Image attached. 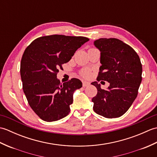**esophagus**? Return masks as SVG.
Masks as SVG:
<instances>
[{
    "label": "esophagus",
    "mask_w": 157,
    "mask_h": 157,
    "mask_svg": "<svg viewBox=\"0 0 157 157\" xmlns=\"http://www.w3.org/2000/svg\"><path fill=\"white\" fill-rule=\"evenodd\" d=\"M90 82H86V81H84V82H82V84H83V87H86V86H88L89 85H90Z\"/></svg>",
    "instance_id": "esophagus-1"
}]
</instances>
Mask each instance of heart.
Here are the masks:
<instances>
[{
    "instance_id": "1",
    "label": "heart",
    "mask_w": 157,
    "mask_h": 157,
    "mask_svg": "<svg viewBox=\"0 0 157 157\" xmlns=\"http://www.w3.org/2000/svg\"><path fill=\"white\" fill-rule=\"evenodd\" d=\"M80 73L83 77H84V78H88L90 75V71L88 69H84L82 70Z\"/></svg>"
}]
</instances>
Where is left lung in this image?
<instances>
[{
	"mask_svg": "<svg viewBox=\"0 0 157 157\" xmlns=\"http://www.w3.org/2000/svg\"><path fill=\"white\" fill-rule=\"evenodd\" d=\"M94 45L101 51L98 82H109L104 90L97 82L92 98L94 111L106 118L119 117L128 111L137 97L142 82V66L137 53L131 46L117 38H100ZM102 82V81H101Z\"/></svg>",
	"mask_w": 157,
	"mask_h": 157,
	"instance_id": "obj_1",
	"label": "left lung"
}]
</instances>
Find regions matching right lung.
Here are the masks:
<instances>
[{"label":"right lung","instance_id":"obj_1","mask_svg":"<svg viewBox=\"0 0 157 157\" xmlns=\"http://www.w3.org/2000/svg\"><path fill=\"white\" fill-rule=\"evenodd\" d=\"M88 40L83 36H46L34 40L25 50L20 65L23 92L41 119L55 121L69 114L73 93L82 88V83L72 78L61 84L56 75Z\"/></svg>","mask_w":157,"mask_h":157}]
</instances>
